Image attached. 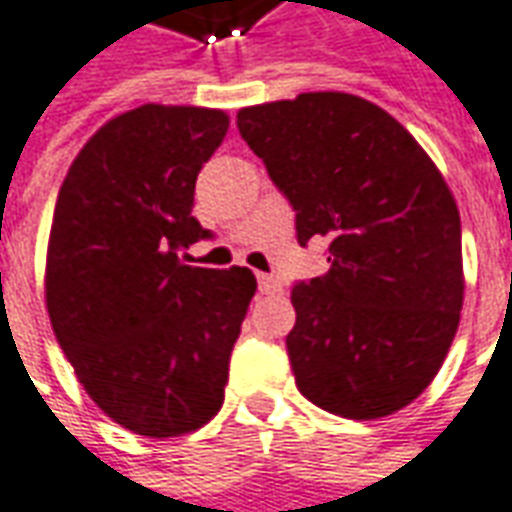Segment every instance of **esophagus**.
<instances>
[{"label": "esophagus", "mask_w": 512, "mask_h": 512, "mask_svg": "<svg viewBox=\"0 0 512 512\" xmlns=\"http://www.w3.org/2000/svg\"><path fill=\"white\" fill-rule=\"evenodd\" d=\"M257 288H260V293H277L280 282L274 280L271 274H257Z\"/></svg>", "instance_id": "obj_1"}]
</instances>
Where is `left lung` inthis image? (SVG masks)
<instances>
[{
  "label": "left lung",
  "instance_id": "1",
  "mask_svg": "<svg viewBox=\"0 0 512 512\" xmlns=\"http://www.w3.org/2000/svg\"><path fill=\"white\" fill-rule=\"evenodd\" d=\"M238 130L330 271L293 285L296 388L343 418H382L435 380L463 307L455 196L410 132L368 99L316 91L238 110Z\"/></svg>",
  "mask_w": 512,
  "mask_h": 512
}]
</instances>
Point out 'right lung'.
I'll return each mask as SVG.
<instances>
[{
	"instance_id": "right-lung-1",
	"label": "right lung",
	"mask_w": 512,
	"mask_h": 512,
	"mask_svg": "<svg viewBox=\"0 0 512 512\" xmlns=\"http://www.w3.org/2000/svg\"><path fill=\"white\" fill-rule=\"evenodd\" d=\"M224 110L141 105L91 135L60 185L46 249L52 330L96 407L124 430L177 438L216 416L257 291L249 268H199L196 174Z\"/></svg>"
}]
</instances>
